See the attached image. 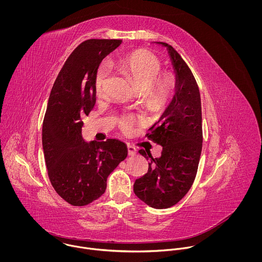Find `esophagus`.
Wrapping results in <instances>:
<instances>
[{
	"instance_id": "esophagus-1",
	"label": "esophagus",
	"mask_w": 262,
	"mask_h": 262,
	"mask_svg": "<svg viewBox=\"0 0 262 262\" xmlns=\"http://www.w3.org/2000/svg\"><path fill=\"white\" fill-rule=\"evenodd\" d=\"M127 149H128V154L131 155V156H133V155L136 154V148H135V147H133V146H131V145H128V146H127Z\"/></svg>"
}]
</instances>
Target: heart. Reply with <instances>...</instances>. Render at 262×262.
Returning <instances> with one entry per match:
<instances>
[{
  "label": "heart",
  "mask_w": 262,
  "mask_h": 262,
  "mask_svg": "<svg viewBox=\"0 0 262 262\" xmlns=\"http://www.w3.org/2000/svg\"><path fill=\"white\" fill-rule=\"evenodd\" d=\"M119 73L125 77L137 93H143L150 103L161 105L174 94L177 82L173 75H159L161 62L159 58L147 50H136L124 56L118 63ZM106 74L99 72L96 80L98 98L104 96ZM119 126L125 133L133 131L134 120L131 117L121 119Z\"/></svg>",
  "instance_id": "1"
}]
</instances>
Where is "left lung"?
I'll return each instance as SVG.
<instances>
[{
    "mask_svg": "<svg viewBox=\"0 0 262 262\" xmlns=\"http://www.w3.org/2000/svg\"><path fill=\"white\" fill-rule=\"evenodd\" d=\"M166 47L176 73L174 96L159 120L149 129L147 138L162 146L161 155L139 150L148 162V171L134 184L135 194L155 209L179 203L191 187L198 171L203 146L202 106L198 83L178 51Z\"/></svg>",
    "mask_w": 262,
    "mask_h": 262,
    "instance_id": "1",
    "label": "left lung"
}]
</instances>
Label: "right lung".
Returning <instances> with one entry per match:
<instances>
[{"label": "right lung", "mask_w": 262, "mask_h": 262, "mask_svg": "<svg viewBox=\"0 0 262 262\" xmlns=\"http://www.w3.org/2000/svg\"><path fill=\"white\" fill-rule=\"evenodd\" d=\"M122 40L89 39L67 59L52 86L42 126V146L48 177L55 191L69 204L81 207L99 199L107 179L127 157L118 139L85 142L82 119L96 104L100 63Z\"/></svg>", "instance_id": "obj_1"}]
</instances>
